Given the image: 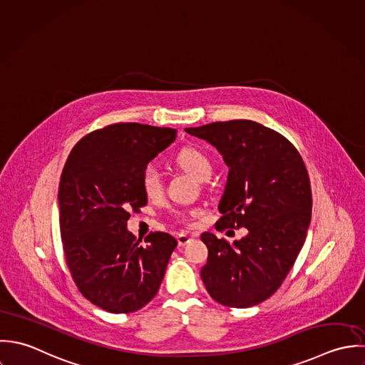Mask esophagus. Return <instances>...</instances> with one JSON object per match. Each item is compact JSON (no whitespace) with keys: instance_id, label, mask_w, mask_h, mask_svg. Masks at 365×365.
Wrapping results in <instances>:
<instances>
[{"instance_id":"1","label":"esophagus","mask_w":365,"mask_h":365,"mask_svg":"<svg viewBox=\"0 0 365 365\" xmlns=\"http://www.w3.org/2000/svg\"><path fill=\"white\" fill-rule=\"evenodd\" d=\"M192 240H193V235L179 234V235H178V245H179V247H185V245L189 244Z\"/></svg>"}]
</instances>
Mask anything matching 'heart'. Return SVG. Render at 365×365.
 <instances>
[{
    "instance_id": "obj_1",
    "label": "heart",
    "mask_w": 365,
    "mask_h": 365,
    "mask_svg": "<svg viewBox=\"0 0 365 365\" xmlns=\"http://www.w3.org/2000/svg\"><path fill=\"white\" fill-rule=\"evenodd\" d=\"M176 166L189 173L199 182L207 180L213 173V163L210 158L200 149L193 146L182 148L173 158ZM141 187L148 199H156L162 193V179L156 169L148 166L141 176ZM179 219L186 221L187 215L179 213Z\"/></svg>"
}]
</instances>
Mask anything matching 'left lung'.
Wrapping results in <instances>:
<instances>
[{
  "instance_id": "8db88e82",
  "label": "left lung",
  "mask_w": 365,
  "mask_h": 365,
  "mask_svg": "<svg viewBox=\"0 0 365 365\" xmlns=\"http://www.w3.org/2000/svg\"><path fill=\"white\" fill-rule=\"evenodd\" d=\"M185 131L216 146L230 168L219 230L248 231L232 244L202 234L209 250L202 281L224 306H255L282 285L306 240L312 190L303 159L284 135L250 120Z\"/></svg>"
}]
</instances>
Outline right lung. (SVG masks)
I'll use <instances>...</instances> for the list:
<instances>
[{"mask_svg": "<svg viewBox=\"0 0 365 365\" xmlns=\"http://www.w3.org/2000/svg\"><path fill=\"white\" fill-rule=\"evenodd\" d=\"M176 130L118 123L74 145L59 183V222L66 264L81 294L111 313H133L159 291L178 241L155 231L145 245L127 230L130 210L148 203L146 165Z\"/></svg>", "mask_w": 365, "mask_h": 365, "instance_id": "add662e5", "label": "right lung"}]
</instances>
